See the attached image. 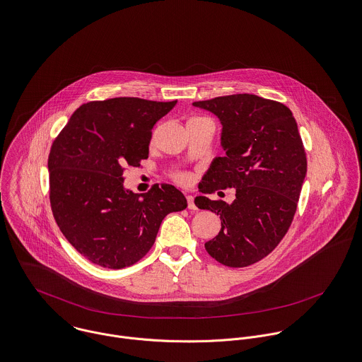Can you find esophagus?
Wrapping results in <instances>:
<instances>
[{"mask_svg": "<svg viewBox=\"0 0 362 362\" xmlns=\"http://www.w3.org/2000/svg\"><path fill=\"white\" fill-rule=\"evenodd\" d=\"M186 200H187V209L189 210H197V207L194 204V197L193 196H186Z\"/></svg>", "mask_w": 362, "mask_h": 362, "instance_id": "34e87169", "label": "esophagus"}]
</instances>
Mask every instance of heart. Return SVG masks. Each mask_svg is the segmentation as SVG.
I'll use <instances>...</instances> for the list:
<instances>
[{"label": "heart", "instance_id": "1", "mask_svg": "<svg viewBox=\"0 0 362 362\" xmlns=\"http://www.w3.org/2000/svg\"><path fill=\"white\" fill-rule=\"evenodd\" d=\"M172 179L183 186H189L192 183V176L187 172H173Z\"/></svg>", "mask_w": 362, "mask_h": 362}]
</instances>
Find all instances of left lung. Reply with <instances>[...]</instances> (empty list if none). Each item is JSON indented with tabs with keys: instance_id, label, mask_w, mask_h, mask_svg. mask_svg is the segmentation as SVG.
<instances>
[{
	"instance_id": "1",
	"label": "left lung",
	"mask_w": 362,
	"mask_h": 362,
	"mask_svg": "<svg viewBox=\"0 0 362 362\" xmlns=\"http://www.w3.org/2000/svg\"><path fill=\"white\" fill-rule=\"evenodd\" d=\"M193 105L219 119L225 151L199 189L206 194L236 192L232 204L196 197L199 209L221 218V230L206 242V250L223 266H250L277 247L296 211L308 166L296 122L286 105L250 93Z\"/></svg>"
}]
</instances>
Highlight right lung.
I'll return each instance as SVG.
<instances>
[{"instance_id":"obj_1","label":"right lung","mask_w":362,"mask_h":362,"mask_svg":"<svg viewBox=\"0 0 362 362\" xmlns=\"http://www.w3.org/2000/svg\"><path fill=\"white\" fill-rule=\"evenodd\" d=\"M177 100L113 98L83 103L52 144L49 197L54 219L89 262L124 269L152 247L162 219L187 207L175 186L143 196L123 187L127 166L148 158L152 127Z\"/></svg>"}]
</instances>
